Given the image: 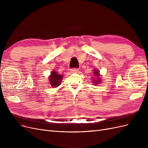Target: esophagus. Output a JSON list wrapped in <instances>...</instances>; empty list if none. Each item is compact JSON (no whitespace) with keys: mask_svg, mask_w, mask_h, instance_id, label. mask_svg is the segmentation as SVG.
<instances>
[{"mask_svg":"<svg viewBox=\"0 0 148 148\" xmlns=\"http://www.w3.org/2000/svg\"><path fill=\"white\" fill-rule=\"evenodd\" d=\"M78 69L73 68L71 70V73H77V72H78Z\"/></svg>","mask_w":148,"mask_h":148,"instance_id":"34e87169","label":"esophagus"}]
</instances>
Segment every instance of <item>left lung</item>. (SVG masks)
Instances as JSON below:
<instances>
[{"label": "left lung", "instance_id": "8db88e82", "mask_svg": "<svg viewBox=\"0 0 148 148\" xmlns=\"http://www.w3.org/2000/svg\"><path fill=\"white\" fill-rule=\"evenodd\" d=\"M99 71H98V70H95V71H94V73H95V77H97V78H98V77H99ZM93 79H94V78H93ZM100 80H101V79H98V80L94 79V82H95V84H97L98 83H99Z\"/></svg>", "mask_w": 148, "mask_h": 148}]
</instances>
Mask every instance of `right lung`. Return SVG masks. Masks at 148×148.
Here are the masks:
<instances>
[{
    "instance_id": "right-lung-1",
    "label": "right lung",
    "mask_w": 148,
    "mask_h": 148,
    "mask_svg": "<svg viewBox=\"0 0 148 148\" xmlns=\"http://www.w3.org/2000/svg\"><path fill=\"white\" fill-rule=\"evenodd\" d=\"M62 79V76L58 75L56 71H53L51 73V75L49 77V81H50L51 85L52 88H56L60 85L61 80Z\"/></svg>"
}]
</instances>
